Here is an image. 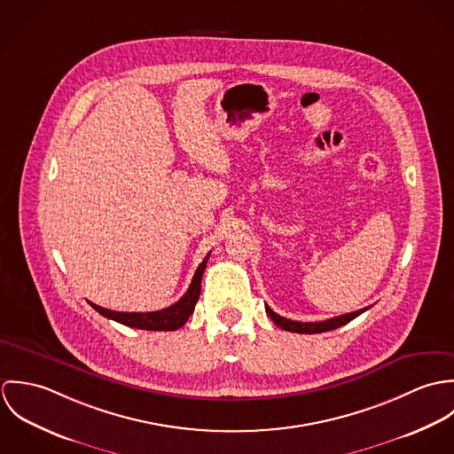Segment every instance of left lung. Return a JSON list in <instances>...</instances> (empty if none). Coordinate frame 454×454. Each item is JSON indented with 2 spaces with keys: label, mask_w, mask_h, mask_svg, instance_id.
<instances>
[{
  "label": "left lung",
  "mask_w": 454,
  "mask_h": 454,
  "mask_svg": "<svg viewBox=\"0 0 454 454\" xmlns=\"http://www.w3.org/2000/svg\"><path fill=\"white\" fill-rule=\"evenodd\" d=\"M369 308H364V309H358V311H353V313H348V315H340V317H335V318H330V320H325V322H315V324H302V322H294V320H286L279 315H276L269 306H265V313L270 317V320L274 324L278 325L279 328L283 330H288V332H295V333H320V332H328V330H333V328H339L342 325L349 324L351 320H355L356 317H360L364 311H367Z\"/></svg>",
  "instance_id": "1"
}]
</instances>
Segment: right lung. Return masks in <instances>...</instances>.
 <instances>
[{"mask_svg":"<svg viewBox=\"0 0 454 454\" xmlns=\"http://www.w3.org/2000/svg\"><path fill=\"white\" fill-rule=\"evenodd\" d=\"M207 259H209V254L199 263L194 278H192V283H191L189 290L185 292V295L178 302H175L173 306H169L166 309L150 311V313H121V311L105 309V308H101L98 304H92V302H89V304L99 315H103L105 318L115 320L119 324L128 325V326H132V328H141V330H178L180 326L187 324V320L194 313L195 302L199 301V294H200V279H202V272L206 269Z\"/></svg>","mask_w":454,"mask_h":454,"instance_id":"add662e5","label":"right lung"}]
</instances>
